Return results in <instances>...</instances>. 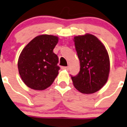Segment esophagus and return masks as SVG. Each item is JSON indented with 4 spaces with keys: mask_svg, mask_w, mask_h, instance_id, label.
<instances>
[{
    "mask_svg": "<svg viewBox=\"0 0 127 127\" xmlns=\"http://www.w3.org/2000/svg\"><path fill=\"white\" fill-rule=\"evenodd\" d=\"M61 68L63 69V70H69V66H62Z\"/></svg>",
    "mask_w": 127,
    "mask_h": 127,
    "instance_id": "esophagus-1",
    "label": "esophagus"
}]
</instances>
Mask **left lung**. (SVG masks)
Segmentation results:
<instances>
[{"instance_id": "8db88e82", "label": "left lung", "mask_w": 127, "mask_h": 127, "mask_svg": "<svg viewBox=\"0 0 127 127\" xmlns=\"http://www.w3.org/2000/svg\"><path fill=\"white\" fill-rule=\"evenodd\" d=\"M75 50L80 61V71L72 76L77 90L93 94L105 85L110 72L108 52L101 41L91 34L74 37Z\"/></svg>"}]
</instances>
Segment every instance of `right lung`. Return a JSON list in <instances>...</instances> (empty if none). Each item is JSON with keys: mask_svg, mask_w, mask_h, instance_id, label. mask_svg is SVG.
<instances>
[{"mask_svg": "<svg viewBox=\"0 0 127 127\" xmlns=\"http://www.w3.org/2000/svg\"><path fill=\"white\" fill-rule=\"evenodd\" d=\"M58 37L41 35L31 40L20 54L18 69L21 79L29 88L37 90L47 88L59 73V59L53 52Z\"/></svg>", "mask_w": 127, "mask_h": 127, "instance_id": "1", "label": "right lung"}]
</instances>
